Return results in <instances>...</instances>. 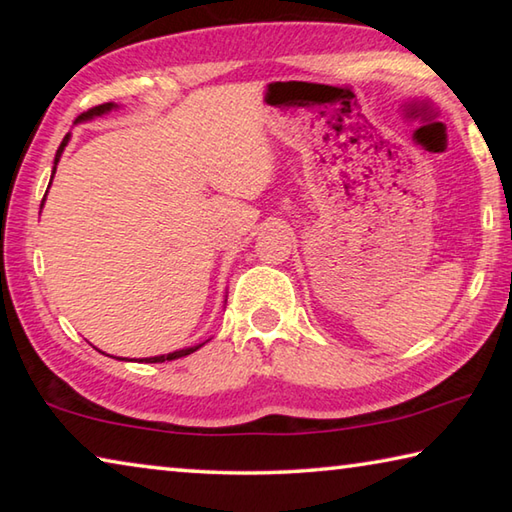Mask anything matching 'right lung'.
<instances>
[{
	"label": "right lung",
	"mask_w": 512,
	"mask_h": 512,
	"mask_svg": "<svg viewBox=\"0 0 512 512\" xmlns=\"http://www.w3.org/2000/svg\"><path fill=\"white\" fill-rule=\"evenodd\" d=\"M115 108V103H101V106H94V108H90L88 112H81L79 117H76V121H85V119H92V117H97V115H103V112H108V110H112ZM67 140H69V135H65L63 137V142H60V146H58V151H56V160H54V173H56V164H58V160H60V153H63V149L67 146ZM54 178V176H51ZM51 185V183H49ZM42 201H45V198H42ZM40 207H42V203H40ZM198 348H201V345H194V348H187V350H178V352H171V354H162V357H151V359H142V361H146V363H162V361H173V359H180V357H187V354H192V352H196Z\"/></svg>",
	"instance_id": "right-lung-1"
}]
</instances>
